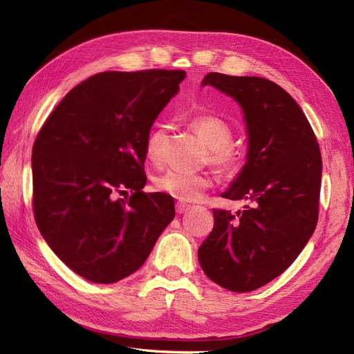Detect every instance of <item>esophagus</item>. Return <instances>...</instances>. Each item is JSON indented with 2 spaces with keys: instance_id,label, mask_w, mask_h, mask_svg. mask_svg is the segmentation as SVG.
<instances>
[{
  "instance_id": "1",
  "label": "esophagus",
  "mask_w": 354,
  "mask_h": 354,
  "mask_svg": "<svg viewBox=\"0 0 354 354\" xmlns=\"http://www.w3.org/2000/svg\"><path fill=\"white\" fill-rule=\"evenodd\" d=\"M191 206L189 205H185V203H176V212L179 215H183V214H185V212L189 209Z\"/></svg>"
}]
</instances>
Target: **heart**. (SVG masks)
Wrapping results in <instances>:
<instances>
[{
  "mask_svg": "<svg viewBox=\"0 0 354 354\" xmlns=\"http://www.w3.org/2000/svg\"><path fill=\"white\" fill-rule=\"evenodd\" d=\"M198 136L210 148V161L222 169H231L237 160L236 149L230 144L233 142V129L222 118L216 115H196L189 120ZM167 140V126L157 124L151 130L145 140V156L151 163H158L163 156V148ZM212 185V180L203 174H187V171L169 170L165 175L156 179V188L169 197L179 201H197L206 189Z\"/></svg>",
  "mask_w": 354,
  "mask_h": 354,
  "instance_id": "1",
  "label": "heart"
}]
</instances>
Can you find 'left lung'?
I'll return each mask as SVG.
<instances>
[{"mask_svg": "<svg viewBox=\"0 0 354 354\" xmlns=\"http://www.w3.org/2000/svg\"><path fill=\"white\" fill-rule=\"evenodd\" d=\"M201 86L233 97L243 111L246 163L221 197L248 205L237 218L214 209L198 262L216 285L250 292L280 276L315 233L320 149L299 105L270 80L209 73Z\"/></svg>", "mask_w": 354, "mask_h": 354, "instance_id": "left-lung-1", "label": "left lung"}]
</instances>
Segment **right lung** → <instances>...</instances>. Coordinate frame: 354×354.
<instances>
[{
	"mask_svg": "<svg viewBox=\"0 0 354 354\" xmlns=\"http://www.w3.org/2000/svg\"><path fill=\"white\" fill-rule=\"evenodd\" d=\"M184 71H106L75 86L32 148L34 215L59 259L93 283L142 267L175 218L174 198L145 194V140ZM129 199L115 198L127 192Z\"/></svg>",
	"mask_w": 354,
	"mask_h": 354,
	"instance_id": "1",
	"label": "right lung"
}]
</instances>
